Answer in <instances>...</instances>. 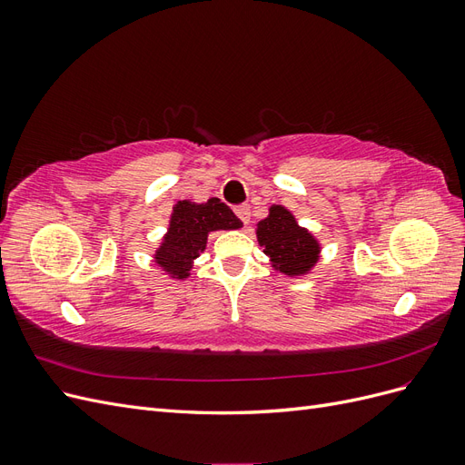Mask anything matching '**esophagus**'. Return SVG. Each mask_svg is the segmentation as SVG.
<instances>
[{"instance_id":"34e87169","label":"esophagus","mask_w":465,"mask_h":465,"mask_svg":"<svg viewBox=\"0 0 465 465\" xmlns=\"http://www.w3.org/2000/svg\"><path fill=\"white\" fill-rule=\"evenodd\" d=\"M234 213H236V217L241 219L244 224H248L250 223V205H238L236 209H234Z\"/></svg>"}]
</instances>
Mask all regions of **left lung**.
<instances>
[{"instance_id":"obj_1","label":"left lung","mask_w":465,"mask_h":465,"mask_svg":"<svg viewBox=\"0 0 465 465\" xmlns=\"http://www.w3.org/2000/svg\"><path fill=\"white\" fill-rule=\"evenodd\" d=\"M258 242L277 272L289 277L304 275L320 258V244L283 205H272L270 215L258 223Z\"/></svg>"}]
</instances>
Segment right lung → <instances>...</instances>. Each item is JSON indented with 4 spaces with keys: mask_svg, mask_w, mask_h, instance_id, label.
Instances as JSON below:
<instances>
[{
    "mask_svg": "<svg viewBox=\"0 0 465 465\" xmlns=\"http://www.w3.org/2000/svg\"><path fill=\"white\" fill-rule=\"evenodd\" d=\"M241 227L242 221L219 198H211L205 203L182 200L173 207L168 231L154 252V263L174 279H186L193 260L205 250L211 231H232Z\"/></svg>",
    "mask_w": 465,
    "mask_h": 465,
    "instance_id": "right-lung-1",
    "label": "right lung"
}]
</instances>
